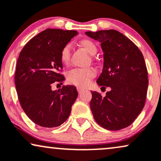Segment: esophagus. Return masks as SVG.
Listing matches in <instances>:
<instances>
[{
	"label": "esophagus",
	"mask_w": 161,
	"mask_h": 161,
	"mask_svg": "<svg viewBox=\"0 0 161 161\" xmlns=\"http://www.w3.org/2000/svg\"><path fill=\"white\" fill-rule=\"evenodd\" d=\"M77 90H78L79 94H80V93H82L83 91H85V89L81 88V87H77Z\"/></svg>",
	"instance_id": "1"
}]
</instances>
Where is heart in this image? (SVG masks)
I'll return each instance as SVG.
<instances>
[{"label": "heart", "instance_id": "b5f03b06", "mask_svg": "<svg viewBox=\"0 0 161 161\" xmlns=\"http://www.w3.org/2000/svg\"><path fill=\"white\" fill-rule=\"evenodd\" d=\"M80 45L86 51L92 55L97 53V47L92 41L89 39H83L80 41ZM71 55V47L66 44L62 48L60 51V60L63 64H67L69 62ZM95 76V71L92 69H74L68 72L66 75L67 80L73 85L79 86H86L88 85L90 80Z\"/></svg>", "mask_w": 161, "mask_h": 161}]
</instances>
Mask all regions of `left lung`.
<instances>
[{"instance_id": "8db88e82", "label": "left lung", "mask_w": 161, "mask_h": 161, "mask_svg": "<svg viewBox=\"0 0 161 161\" xmlns=\"http://www.w3.org/2000/svg\"><path fill=\"white\" fill-rule=\"evenodd\" d=\"M85 34L99 41L103 52V68L97 84L111 88L105 97L92 92L93 117L107 130H120L132 124L144 107L149 84L144 58L130 39L117 30Z\"/></svg>"}]
</instances>
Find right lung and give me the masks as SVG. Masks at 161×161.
Masks as SVG:
<instances>
[{"label": "right lung", "mask_w": 161, "mask_h": 161, "mask_svg": "<svg viewBox=\"0 0 161 161\" xmlns=\"http://www.w3.org/2000/svg\"><path fill=\"white\" fill-rule=\"evenodd\" d=\"M78 35L75 30L47 29L24 46L17 61L14 83L21 107L29 118L43 127L59 126L67 120L78 94L74 86L52 90L64 77L60 51Z\"/></svg>", "instance_id": "right-lung-1"}]
</instances>
